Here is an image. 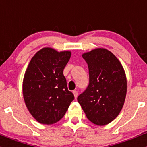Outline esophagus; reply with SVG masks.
<instances>
[{
    "label": "esophagus",
    "mask_w": 147,
    "mask_h": 147,
    "mask_svg": "<svg viewBox=\"0 0 147 147\" xmlns=\"http://www.w3.org/2000/svg\"><path fill=\"white\" fill-rule=\"evenodd\" d=\"M73 93H74V98H77V95H78L77 91H76V90H74V91H73Z\"/></svg>",
    "instance_id": "obj_1"
}]
</instances>
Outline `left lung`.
Here are the masks:
<instances>
[{"label":"left lung","instance_id":"8db88e82","mask_svg":"<svg viewBox=\"0 0 147 147\" xmlns=\"http://www.w3.org/2000/svg\"><path fill=\"white\" fill-rule=\"evenodd\" d=\"M88 63L90 82L78 96L88 120L94 124H108L120 113L127 95V77L124 67L111 51L97 48L83 53Z\"/></svg>","mask_w":147,"mask_h":147}]
</instances>
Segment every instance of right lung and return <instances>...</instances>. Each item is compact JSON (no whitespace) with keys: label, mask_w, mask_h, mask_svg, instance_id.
I'll return each mask as SVG.
<instances>
[{"label":"right lung","mask_w":147,"mask_h":147,"mask_svg":"<svg viewBox=\"0 0 147 147\" xmlns=\"http://www.w3.org/2000/svg\"><path fill=\"white\" fill-rule=\"evenodd\" d=\"M71 56V51L45 47L28 63L23 80V99L31 115L40 124L59 121L74 99L63 75Z\"/></svg>","instance_id":"obj_1"}]
</instances>
